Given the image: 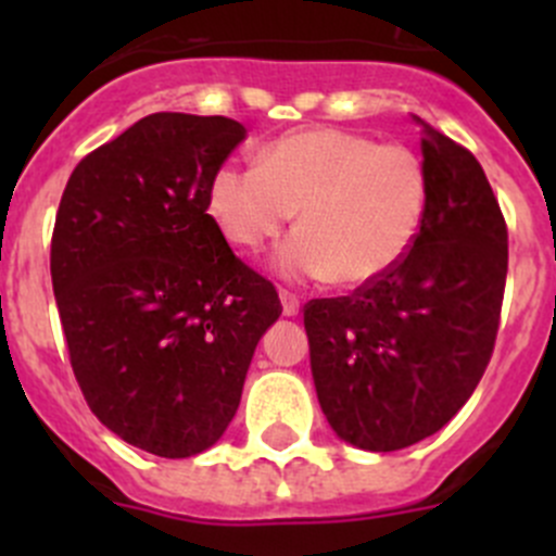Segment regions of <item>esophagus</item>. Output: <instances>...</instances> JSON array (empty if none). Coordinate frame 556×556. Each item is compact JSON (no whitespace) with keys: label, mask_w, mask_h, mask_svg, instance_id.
<instances>
[{"label":"esophagus","mask_w":556,"mask_h":556,"mask_svg":"<svg viewBox=\"0 0 556 556\" xmlns=\"http://www.w3.org/2000/svg\"><path fill=\"white\" fill-rule=\"evenodd\" d=\"M279 301H282V314L285 317H295L301 309V301L295 299L293 293H288V290H279Z\"/></svg>","instance_id":"esophagus-1"}]
</instances>
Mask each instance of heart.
<instances>
[{
  "label": "heart",
  "mask_w": 556,
  "mask_h": 556,
  "mask_svg": "<svg viewBox=\"0 0 556 556\" xmlns=\"http://www.w3.org/2000/svg\"><path fill=\"white\" fill-rule=\"evenodd\" d=\"M425 161L341 128L285 134L261 159L226 161L210 179L212 217L233 244L257 250L299 210V231L274 250L290 282L366 285L408 255L428 217Z\"/></svg>",
  "instance_id": "heart-1"
}]
</instances>
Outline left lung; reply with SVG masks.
<instances>
[{"label": "left lung", "instance_id": "8db88e82", "mask_svg": "<svg viewBox=\"0 0 556 556\" xmlns=\"http://www.w3.org/2000/svg\"><path fill=\"white\" fill-rule=\"evenodd\" d=\"M422 128L430 199L417 242L384 277L304 306L323 414L339 439L368 452L439 433L484 377L501 325V204L470 150Z\"/></svg>", "mask_w": 556, "mask_h": 556}]
</instances>
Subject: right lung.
Masks as SVG:
<instances>
[{
    "instance_id": "1",
    "label": "right lung",
    "mask_w": 556,
    "mask_h": 556,
    "mask_svg": "<svg viewBox=\"0 0 556 556\" xmlns=\"http://www.w3.org/2000/svg\"><path fill=\"white\" fill-rule=\"evenodd\" d=\"M244 137L231 117L155 112L75 166L55 215L50 277L77 384L104 428L159 457L226 433L282 314L206 212Z\"/></svg>"
}]
</instances>
